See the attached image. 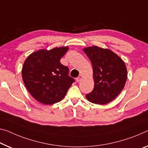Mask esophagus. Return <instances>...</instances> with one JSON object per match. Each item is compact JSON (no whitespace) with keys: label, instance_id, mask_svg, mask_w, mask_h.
<instances>
[{"label":"esophagus","instance_id":"obj_1","mask_svg":"<svg viewBox=\"0 0 148 148\" xmlns=\"http://www.w3.org/2000/svg\"><path fill=\"white\" fill-rule=\"evenodd\" d=\"M81 80V78L80 77H77V78H76V81H77V83H79V82H80Z\"/></svg>","mask_w":148,"mask_h":148}]
</instances>
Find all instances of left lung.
Segmentation results:
<instances>
[{
  "mask_svg": "<svg viewBox=\"0 0 148 148\" xmlns=\"http://www.w3.org/2000/svg\"><path fill=\"white\" fill-rule=\"evenodd\" d=\"M91 62L95 85L91 92L86 95L88 101L105 104L119 95L127 79L125 63L110 49L98 46L83 49Z\"/></svg>",
  "mask_w": 148,
  "mask_h": 148,
  "instance_id": "1",
  "label": "left lung"
}]
</instances>
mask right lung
<instances>
[{
    "mask_svg": "<svg viewBox=\"0 0 148 148\" xmlns=\"http://www.w3.org/2000/svg\"><path fill=\"white\" fill-rule=\"evenodd\" d=\"M67 47L41 49L29 55L24 61L22 75L27 89L36 100L44 104L61 101L75 79L69 68L60 63Z\"/></svg>",
    "mask_w": 148,
    "mask_h": 148,
    "instance_id": "add662e5",
    "label": "right lung"
}]
</instances>
